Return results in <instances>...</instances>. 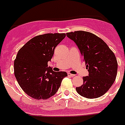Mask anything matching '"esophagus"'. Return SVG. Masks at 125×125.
Segmentation results:
<instances>
[{"mask_svg": "<svg viewBox=\"0 0 125 125\" xmlns=\"http://www.w3.org/2000/svg\"><path fill=\"white\" fill-rule=\"evenodd\" d=\"M68 74V76H71V77H74V76H75V74H71V73H68L67 74Z\"/></svg>", "mask_w": 125, "mask_h": 125, "instance_id": "obj_1", "label": "esophagus"}]
</instances>
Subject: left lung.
Instances as JSON below:
<instances>
[{"label": "left lung", "instance_id": "8db88e82", "mask_svg": "<svg viewBox=\"0 0 125 125\" xmlns=\"http://www.w3.org/2000/svg\"><path fill=\"white\" fill-rule=\"evenodd\" d=\"M66 34L79 48L89 71V76L83 78V84L76 88L77 92L89 99L103 96L116 78L117 62L115 54L103 40L93 33L78 31Z\"/></svg>", "mask_w": 125, "mask_h": 125}]
</instances>
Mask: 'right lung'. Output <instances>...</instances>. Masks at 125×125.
Returning <instances> with one entry per match:
<instances>
[{
	"instance_id": "right-lung-1",
	"label": "right lung",
	"mask_w": 125,
	"mask_h": 125,
	"mask_svg": "<svg viewBox=\"0 0 125 125\" xmlns=\"http://www.w3.org/2000/svg\"><path fill=\"white\" fill-rule=\"evenodd\" d=\"M65 33L36 36L19 51L14 62L15 78L22 89L36 99L54 96L60 87L66 72H54L48 67L54 49L65 37Z\"/></svg>"
}]
</instances>
